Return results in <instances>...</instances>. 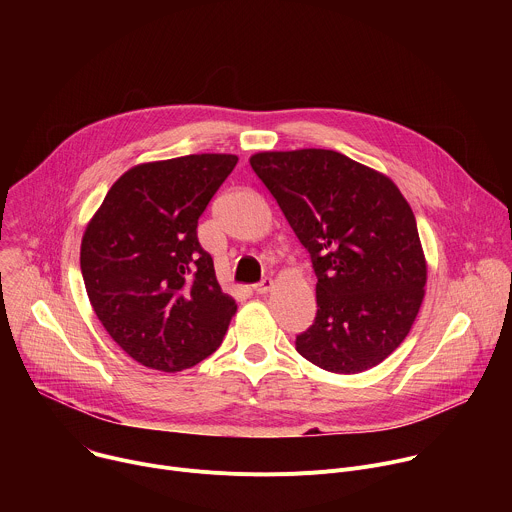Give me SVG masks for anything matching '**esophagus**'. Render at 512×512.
<instances>
[{"instance_id": "1", "label": "esophagus", "mask_w": 512, "mask_h": 512, "mask_svg": "<svg viewBox=\"0 0 512 512\" xmlns=\"http://www.w3.org/2000/svg\"><path fill=\"white\" fill-rule=\"evenodd\" d=\"M273 287V281L271 279H261L259 283L253 285V291L255 294H267V291Z\"/></svg>"}]
</instances>
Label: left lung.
Segmentation results:
<instances>
[{"mask_svg": "<svg viewBox=\"0 0 512 512\" xmlns=\"http://www.w3.org/2000/svg\"><path fill=\"white\" fill-rule=\"evenodd\" d=\"M251 168L318 277V312L296 350L330 373L373 369L405 340L423 302L411 206L387 176L332 150L263 152Z\"/></svg>", "mask_w": 512, "mask_h": 512, "instance_id": "left-lung-1", "label": "left lung"}]
</instances>
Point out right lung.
<instances>
[{"instance_id":"obj_1","label":"right lung","mask_w":512,"mask_h":512,"mask_svg":"<svg viewBox=\"0 0 512 512\" xmlns=\"http://www.w3.org/2000/svg\"><path fill=\"white\" fill-rule=\"evenodd\" d=\"M231 154L141 164L107 192L81 245L91 306L109 336L143 367L176 373L221 346L237 312L198 218L237 166Z\"/></svg>"}]
</instances>
